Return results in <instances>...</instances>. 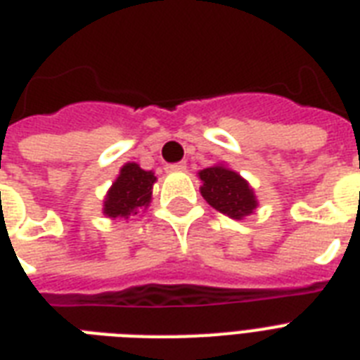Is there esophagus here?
<instances>
[{
	"instance_id": "obj_1",
	"label": "esophagus",
	"mask_w": 360,
	"mask_h": 360,
	"mask_svg": "<svg viewBox=\"0 0 360 360\" xmlns=\"http://www.w3.org/2000/svg\"><path fill=\"white\" fill-rule=\"evenodd\" d=\"M166 169H169V172H185L186 169V164L185 162H177V164H169L168 168Z\"/></svg>"
}]
</instances>
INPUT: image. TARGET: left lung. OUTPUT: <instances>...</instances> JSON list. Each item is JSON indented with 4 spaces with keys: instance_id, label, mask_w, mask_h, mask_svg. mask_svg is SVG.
<instances>
[{
    "instance_id": "1",
    "label": "left lung",
    "mask_w": 360,
    "mask_h": 360,
    "mask_svg": "<svg viewBox=\"0 0 360 360\" xmlns=\"http://www.w3.org/2000/svg\"><path fill=\"white\" fill-rule=\"evenodd\" d=\"M200 179V192L205 202L230 219H243L251 215L259 205L249 183L223 164L202 169Z\"/></svg>"
}]
</instances>
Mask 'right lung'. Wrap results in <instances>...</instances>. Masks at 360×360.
<instances>
[{
  "instance_id": "add662e5",
  "label": "right lung",
  "mask_w": 360,
  "mask_h": 360,
  "mask_svg": "<svg viewBox=\"0 0 360 360\" xmlns=\"http://www.w3.org/2000/svg\"><path fill=\"white\" fill-rule=\"evenodd\" d=\"M155 181V174L141 169L136 162L124 164L103 200V213L111 219L137 215L149 205Z\"/></svg>"
}]
</instances>
